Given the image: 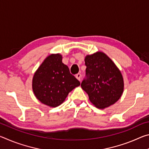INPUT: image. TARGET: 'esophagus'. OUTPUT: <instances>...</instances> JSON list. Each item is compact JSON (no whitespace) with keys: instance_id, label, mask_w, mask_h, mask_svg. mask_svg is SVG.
<instances>
[{"instance_id":"34e87169","label":"esophagus","mask_w":149,"mask_h":149,"mask_svg":"<svg viewBox=\"0 0 149 149\" xmlns=\"http://www.w3.org/2000/svg\"><path fill=\"white\" fill-rule=\"evenodd\" d=\"M81 75L80 74H77L75 75V77H76L79 81L81 80Z\"/></svg>"}]
</instances>
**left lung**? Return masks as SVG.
I'll return each instance as SVG.
<instances>
[{
  "instance_id": "8db88e82",
  "label": "left lung",
  "mask_w": 149,
  "mask_h": 149,
  "mask_svg": "<svg viewBox=\"0 0 149 149\" xmlns=\"http://www.w3.org/2000/svg\"><path fill=\"white\" fill-rule=\"evenodd\" d=\"M85 64V77L81 86L90 101L100 109L114 104L123 91V77L116 65L101 52L87 55Z\"/></svg>"
}]
</instances>
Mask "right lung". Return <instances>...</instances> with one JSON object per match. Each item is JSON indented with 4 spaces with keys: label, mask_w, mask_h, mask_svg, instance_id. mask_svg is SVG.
I'll use <instances>...</instances> for the list:
<instances>
[{
    "label": "right lung",
    "mask_w": 149,
    "mask_h": 149,
    "mask_svg": "<svg viewBox=\"0 0 149 149\" xmlns=\"http://www.w3.org/2000/svg\"><path fill=\"white\" fill-rule=\"evenodd\" d=\"M80 82L70 74L59 54L48 56L33 78L35 97L43 104L56 107L64 101L68 93L79 86Z\"/></svg>",
    "instance_id": "add662e5"
}]
</instances>
